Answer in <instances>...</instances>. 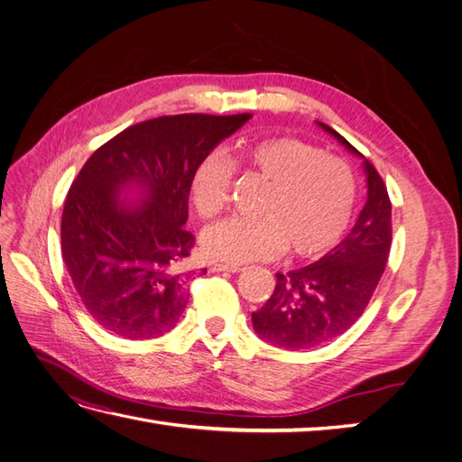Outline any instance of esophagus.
Masks as SVG:
<instances>
[{"label": "esophagus", "mask_w": 462, "mask_h": 462, "mask_svg": "<svg viewBox=\"0 0 462 462\" xmlns=\"http://www.w3.org/2000/svg\"><path fill=\"white\" fill-rule=\"evenodd\" d=\"M209 270L216 272V273H219V272L236 273V272H241L243 268H241V265H236V263H212V265H209Z\"/></svg>", "instance_id": "esophagus-1"}]
</instances>
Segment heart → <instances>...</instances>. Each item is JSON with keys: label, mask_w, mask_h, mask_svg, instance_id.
Segmentation results:
<instances>
[{"label": "heart", "mask_w": 462, "mask_h": 462, "mask_svg": "<svg viewBox=\"0 0 462 462\" xmlns=\"http://www.w3.org/2000/svg\"><path fill=\"white\" fill-rule=\"evenodd\" d=\"M231 165L265 180L258 217H227L202 233L208 258L227 263L268 258L285 248L310 258L326 253L343 235L355 204V175L333 153L292 136L245 141L233 148ZM231 165L219 153L204 156L190 173V204L202 219L226 204Z\"/></svg>", "instance_id": "obj_1"}]
</instances>
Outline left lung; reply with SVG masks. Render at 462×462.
Segmentation results:
<instances>
[{"label":"left lung","mask_w":462,"mask_h":462,"mask_svg":"<svg viewBox=\"0 0 462 462\" xmlns=\"http://www.w3.org/2000/svg\"><path fill=\"white\" fill-rule=\"evenodd\" d=\"M318 125L348 150L362 153L328 125ZM368 199L345 239L306 268L275 273L277 283L254 331L272 345L300 351L339 337L362 316L380 283L391 248V200L383 179L365 160Z\"/></svg>","instance_id":"left-lung-1"}]
</instances>
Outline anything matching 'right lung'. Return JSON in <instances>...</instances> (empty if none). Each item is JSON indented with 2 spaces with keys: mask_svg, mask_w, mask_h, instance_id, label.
I'll list each match as a JSON object with an SVG mask.
<instances>
[{
  "mask_svg": "<svg viewBox=\"0 0 462 462\" xmlns=\"http://www.w3.org/2000/svg\"><path fill=\"white\" fill-rule=\"evenodd\" d=\"M253 117L183 114L136 123L97 148L67 192L61 254L88 314L125 339L175 328L194 275L190 173Z\"/></svg>",
  "mask_w": 462,
  "mask_h": 462,
  "instance_id": "1",
  "label": "right lung"
}]
</instances>
